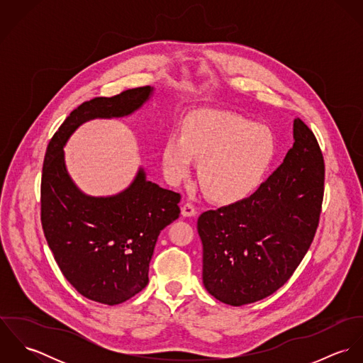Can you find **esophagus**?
Masks as SVG:
<instances>
[{
	"label": "esophagus",
	"mask_w": 363,
	"mask_h": 363,
	"mask_svg": "<svg viewBox=\"0 0 363 363\" xmlns=\"http://www.w3.org/2000/svg\"><path fill=\"white\" fill-rule=\"evenodd\" d=\"M197 213V209L191 204V203H186L183 204L182 207V215L186 216V218H190V216H194Z\"/></svg>",
	"instance_id": "1"
}]
</instances>
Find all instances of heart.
<instances>
[{"label": "heart", "mask_w": 363, "mask_h": 363, "mask_svg": "<svg viewBox=\"0 0 363 363\" xmlns=\"http://www.w3.org/2000/svg\"><path fill=\"white\" fill-rule=\"evenodd\" d=\"M277 155L274 133L247 118L220 113L191 114L183 134L172 133L162 151L169 183L189 176L193 157L200 159L199 177L212 200L230 203L255 191Z\"/></svg>", "instance_id": "heart-1"}]
</instances>
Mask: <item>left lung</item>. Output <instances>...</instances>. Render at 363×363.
I'll list each match as a JSON object with an SVG mask.
<instances>
[{"label": "left lung", "mask_w": 363, "mask_h": 363, "mask_svg": "<svg viewBox=\"0 0 363 363\" xmlns=\"http://www.w3.org/2000/svg\"><path fill=\"white\" fill-rule=\"evenodd\" d=\"M294 147L256 193L200 215L203 282L218 301L242 306L279 289L311 247L324 193L317 140L294 120Z\"/></svg>", "instance_id": "1"}]
</instances>
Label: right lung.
I'll list each match as a JSON object with an SVG mask.
<instances>
[{
	"mask_svg": "<svg viewBox=\"0 0 363 363\" xmlns=\"http://www.w3.org/2000/svg\"><path fill=\"white\" fill-rule=\"evenodd\" d=\"M154 91L135 88L78 106L54 134L45 156L42 225L48 245L67 281L82 296L108 306L147 286L157 236L179 218L180 194L147 180L140 166L123 191L88 196L68 173L64 147L84 123L131 116Z\"/></svg>",
	"mask_w": 363,
	"mask_h": 363,
	"instance_id": "obj_1",
	"label": "right lung"
}]
</instances>
